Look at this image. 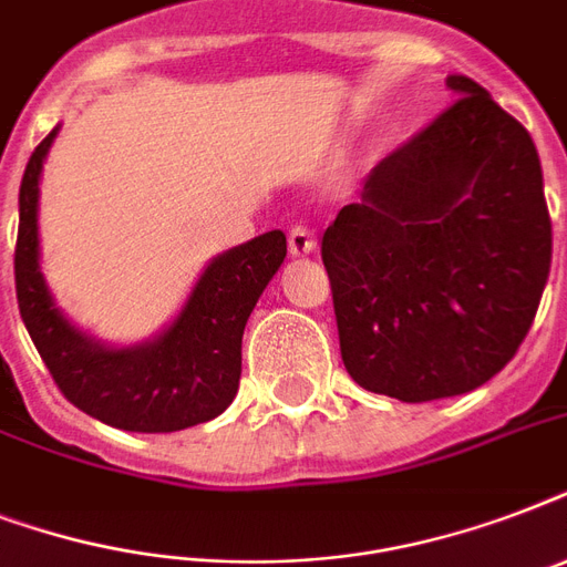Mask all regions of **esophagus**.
<instances>
[{"label":"esophagus","mask_w":567,"mask_h":567,"mask_svg":"<svg viewBox=\"0 0 567 567\" xmlns=\"http://www.w3.org/2000/svg\"><path fill=\"white\" fill-rule=\"evenodd\" d=\"M315 247H318V240H315L311 229H306V226H291V231H288V249H291L293 258L309 256Z\"/></svg>","instance_id":"34e87169"}]
</instances>
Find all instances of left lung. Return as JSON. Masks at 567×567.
<instances>
[{
	"label": "left lung",
	"mask_w": 567,
	"mask_h": 567,
	"mask_svg": "<svg viewBox=\"0 0 567 567\" xmlns=\"http://www.w3.org/2000/svg\"><path fill=\"white\" fill-rule=\"evenodd\" d=\"M447 87L458 100L373 167L320 244L347 373L403 403L501 373L554 252L529 132L474 79Z\"/></svg>",
	"instance_id": "left-lung-1"
}]
</instances>
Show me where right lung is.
<instances>
[{
	"mask_svg": "<svg viewBox=\"0 0 567 567\" xmlns=\"http://www.w3.org/2000/svg\"><path fill=\"white\" fill-rule=\"evenodd\" d=\"M52 128L31 153L20 185L13 279L20 318L61 394L96 421L128 432H176L217 417L238 394L240 338L258 297L285 261L279 229L223 252L205 267L185 309L137 347L93 341L55 309L38 265V182Z\"/></svg>",
	"mask_w": 567,
	"mask_h": 567,
	"instance_id": "add662e5",
	"label": "right lung"
}]
</instances>
